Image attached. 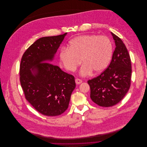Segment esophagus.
Listing matches in <instances>:
<instances>
[{
	"label": "esophagus",
	"mask_w": 147,
	"mask_h": 147,
	"mask_svg": "<svg viewBox=\"0 0 147 147\" xmlns=\"http://www.w3.org/2000/svg\"><path fill=\"white\" fill-rule=\"evenodd\" d=\"M75 83L77 84H81L82 83V80L79 79H75Z\"/></svg>",
	"instance_id": "esophagus-1"
}]
</instances>
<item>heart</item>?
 Listing matches in <instances>:
<instances>
[{
  "mask_svg": "<svg viewBox=\"0 0 147 147\" xmlns=\"http://www.w3.org/2000/svg\"><path fill=\"white\" fill-rule=\"evenodd\" d=\"M69 47H62L59 53L64 67L74 71L82 63V76H88L93 71L98 74L104 71L113 55V45L105 36L85 34L78 36L69 43Z\"/></svg>",
  "mask_w": 147,
  "mask_h": 147,
  "instance_id": "b5f03b06",
  "label": "heart"
}]
</instances>
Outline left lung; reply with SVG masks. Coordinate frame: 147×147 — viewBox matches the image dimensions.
<instances>
[{
	"instance_id": "1",
	"label": "left lung",
	"mask_w": 147,
	"mask_h": 147,
	"mask_svg": "<svg viewBox=\"0 0 147 147\" xmlns=\"http://www.w3.org/2000/svg\"><path fill=\"white\" fill-rule=\"evenodd\" d=\"M115 43L111 61L101 74L88 81L90 98L96 104L110 107L117 104L125 96L131 85V62L125 45L111 32Z\"/></svg>"
}]
</instances>
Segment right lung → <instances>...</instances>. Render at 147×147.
<instances>
[{
    "instance_id": "add662e5",
    "label": "right lung",
    "mask_w": 147,
    "mask_h": 147,
    "mask_svg": "<svg viewBox=\"0 0 147 147\" xmlns=\"http://www.w3.org/2000/svg\"><path fill=\"white\" fill-rule=\"evenodd\" d=\"M66 34L39 38L21 58L20 80L25 98L45 115L63 113L76 86L74 76L50 63Z\"/></svg>"
}]
</instances>
